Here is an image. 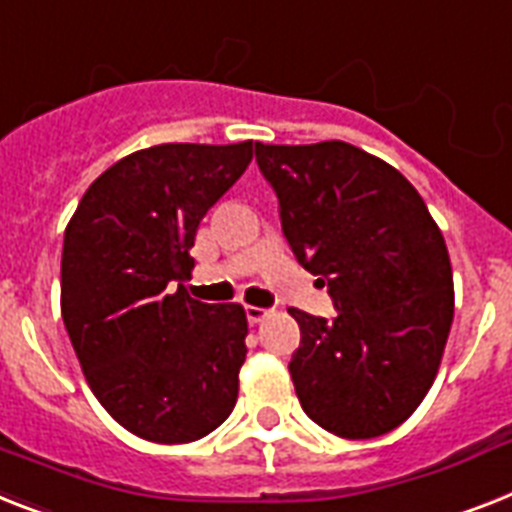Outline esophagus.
Returning a JSON list of instances; mask_svg holds the SVG:
<instances>
[{
    "instance_id": "34e87169",
    "label": "esophagus",
    "mask_w": 512,
    "mask_h": 512,
    "mask_svg": "<svg viewBox=\"0 0 512 512\" xmlns=\"http://www.w3.org/2000/svg\"><path fill=\"white\" fill-rule=\"evenodd\" d=\"M244 310H247V321L252 323V326H255V323H263L270 315V310H265V307H255V305H247Z\"/></svg>"
}]
</instances>
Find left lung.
<instances>
[{
  "label": "left lung",
  "mask_w": 512,
  "mask_h": 512,
  "mask_svg": "<svg viewBox=\"0 0 512 512\" xmlns=\"http://www.w3.org/2000/svg\"><path fill=\"white\" fill-rule=\"evenodd\" d=\"M294 257L323 276L331 321L292 307L302 410L342 439L405 423L434 384L455 315L444 236L415 186L347 141L255 144Z\"/></svg>",
  "instance_id": "1"
}]
</instances>
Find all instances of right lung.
Instances as JSON below:
<instances>
[{"mask_svg": "<svg viewBox=\"0 0 512 512\" xmlns=\"http://www.w3.org/2000/svg\"><path fill=\"white\" fill-rule=\"evenodd\" d=\"M252 152V141L139 149L86 189L65 228L60 307L73 350L99 405L147 442H197L236 405L247 313L191 299L184 281L199 220Z\"/></svg>", "mask_w": 512, "mask_h": 512, "instance_id": "1", "label": "right lung"}]
</instances>
